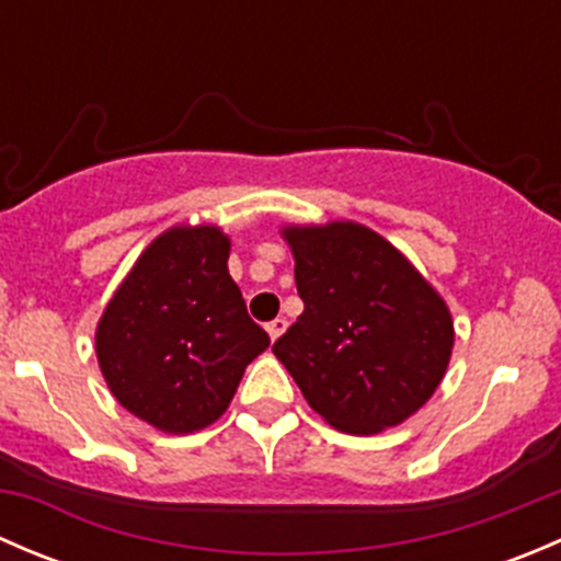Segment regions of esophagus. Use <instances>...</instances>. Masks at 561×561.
Returning a JSON list of instances; mask_svg holds the SVG:
<instances>
[{"label": "esophagus", "instance_id": "1", "mask_svg": "<svg viewBox=\"0 0 561 561\" xmlns=\"http://www.w3.org/2000/svg\"><path fill=\"white\" fill-rule=\"evenodd\" d=\"M265 331H268L271 342H276V339H279L282 333L287 331V320H282V317H276V320H271L268 325H265Z\"/></svg>", "mask_w": 561, "mask_h": 561}]
</instances>
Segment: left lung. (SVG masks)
I'll use <instances>...</instances> for the list:
<instances>
[{
    "label": "left lung",
    "mask_w": 561,
    "mask_h": 561,
    "mask_svg": "<svg viewBox=\"0 0 561 561\" xmlns=\"http://www.w3.org/2000/svg\"><path fill=\"white\" fill-rule=\"evenodd\" d=\"M304 312L274 342L309 407L344 434H380L434 396L454 317L388 239L350 219L282 225Z\"/></svg>",
    "instance_id": "obj_1"
}]
</instances>
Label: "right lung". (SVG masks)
Segmentation results:
<instances>
[{
    "label": "right lung",
    "mask_w": 561,
    "mask_h": 561,
    "mask_svg": "<svg viewBox=\"0 0 561 561\" xmlns=\"http://www.w3.org/2000/svg\"><path fill=\"white\" fill-rule=\"evenodd\" d=\"M219 225H173L140 252L94 331L107 390L165 434L225 415L247 366L271 344L247 314Z\"/></svg>",
    "instance_id": "right-lung-1"
}]
</instances>
